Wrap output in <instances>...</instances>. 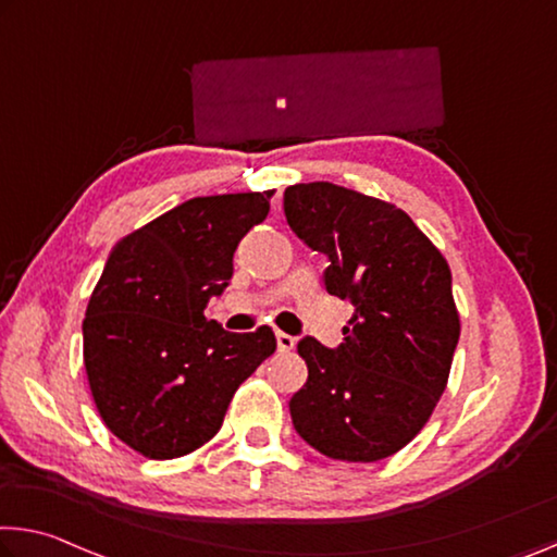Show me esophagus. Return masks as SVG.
Masks as SVG:
<instances>
[{"label":"esophagus","mask_w":557,"mask_h":557,"mask_svg":"<svg viewBox=\"0 0 557 557\" xmlns=\"http://www.w3.org/2000/svg\"><path fill=\"white\" fill-rule=\"evenodd\" d=\"M295 344H297V339L293 337V334L277 332V349H280V351H289V349H295Z\"/></svg>","instance_id":"1"}]
</instances>
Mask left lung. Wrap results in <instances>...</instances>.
Wrapping results in <instances>:
<instances>
[{
    "instance_id": "8db88e82",
    "label": "left lung",
    "mask_w": 557,
    "mask_h": 557,
    "mask_svg": "<svg viewBox=\"0 0 557 557\" xmlns=\"http://www.w3.org/2000/svg\"><path fill=\"white\" fill-rule=\"evenodd\" d=\"M285 215L330 258L326 293L355 305L337 349L297 344L310 376L289 401L293 423L334 461H382L426 426L446 389L461 334L451 270L401 208L342 185H289Z\"/></svg>"
}]
</instances>
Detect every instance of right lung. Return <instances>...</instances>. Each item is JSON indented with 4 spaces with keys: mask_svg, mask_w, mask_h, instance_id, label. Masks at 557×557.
<instances>
[{
    "mask_svg": "<svg viewBox=\"0 0 557 557\" xmlns=\"http://www.w3.org/2000/svg\"><path fill=\"white\" fill-rule=\"evenodd\" d=\"M272 193L185 200L106 260L86 307L84 364L103 423L140 456L165 461L213 438L237 386L277 349L270 326L233 334L202 314Z\"/></svg>",
    "mask_w": 557,
    "mask_h": 557,
    "instance_id": "add662e5",
    "label": "right lung"
}]
</instances>
